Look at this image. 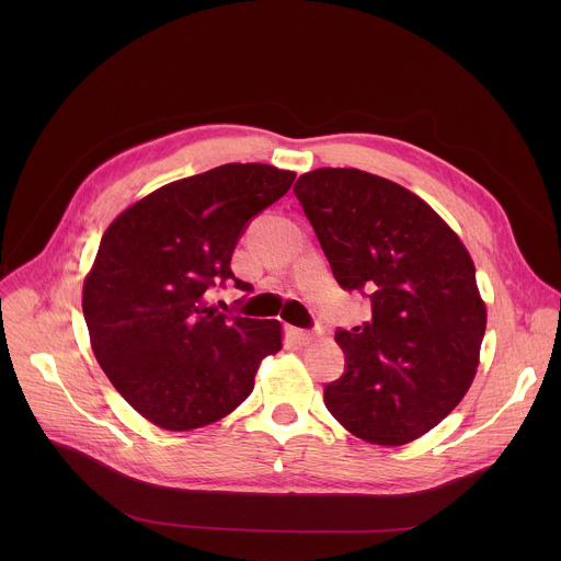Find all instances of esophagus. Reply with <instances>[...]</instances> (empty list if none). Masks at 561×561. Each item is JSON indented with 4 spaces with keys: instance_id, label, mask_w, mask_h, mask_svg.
<instances>
[{
    "instance_id": "34e87169",
    "label": "esophagus",
    "mask_w": 561,
    "mask_h": 561,
    "mask_svg": "<svg viewBox=\"0 0 561 561\" xmlns=\"http://www.w3.org/2000/svg\"><path fill=\"white\" fill-rule=\"evenodd\" d=\"M288 335L297 342V344H308L317 337V331H304V329H288Z\"/></svg>"
}]
</instances>
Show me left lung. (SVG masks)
Listing matches in <instances>:
<instances>
[{"instance_id": "obj_1", "label": "left lung", "mask_w": 561, "mask_h": 561, "mask_svg": "<svg viewBox=\"0 0 561 561\" xmlns=\"http://www.w3.org/2000/svg\"><path fill=\"white\" fill-rule=\"evenodd\" d=\"M344 290L370 319L337 329L344 375L324 388L331 415L359 439L399 446L437 426L466 394L486 331L474 266L417 195L357 169H317L295 184Z\"/></svg>"}]
</instances>
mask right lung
Here are the masks:
<instances>
[{"label": "right lung", "instance_id": "obj_1", "mask_svg": "<svg viewBox=\"0 0 561 561\" xmlns=\"http://www.w3.org/2000/svg\"><path fill=\"white\" fill-rule=\"evenodd\" d=\"M293 180L266 164H224L150 193L104 232L82 297L93 353L159 428L221 420L251 394L260 362L282 348L277 319L217 312L206 293L226 282L253 290L234 277L232 251Z\"/></svg>", "mask_w": 561, "mask_h": 561}]
</instances>
